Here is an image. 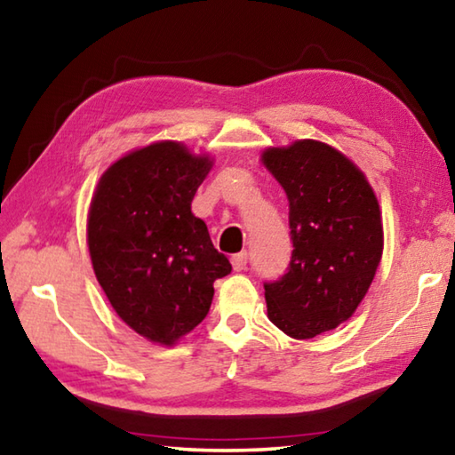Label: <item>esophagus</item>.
<instances>
[{"label":"esophagus","mask_w":455,"mask_h":455,"mask_svg":"<svg viewBox=\"0 0 455 455\" xmlns=\"http://www.w3.org/2000/svg\"><path fill=\"white\" fill-rule=\"evenodd\" d=\"M246 259H249V255H246V251L236 252V255L230 257V263H233L235 271H243V268L246 267Z\"/></svg>","instance_id":"esophagus-1"}]
</instances>
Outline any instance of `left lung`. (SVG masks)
I'll return each mask as SVG.
<instances>
[{"label":"left lung","instance_id":"left-lung-1","mask_svg":"<svg viewBox=\"0 0 455 455\" xmlns=\"http://www.w3.org/2000/svg\"><path fill=\"white\" fill-rule=\"evenodd\" d=\"M289 198L292 255L265 283L267 311L283 333L311 339L347 321L371 284L383 252L381 212L363 172L317 140L263 152Z\"/></svg>","mask_w":455,"mask_h":455}]
</instances>
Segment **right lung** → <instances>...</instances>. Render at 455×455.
I'll return each instance as SVG.
<instances>
[{"instance_id":"obj_1","label":"right lung","mask_w":455,"mask_h":455,"mask_svg":"<svg viewBox=\"0 0 455 455\" xmlns=\"http://www.w3.org/2000/svg\"><path fill=\"white\" fill-rule=\"evenodd\" d=\"M212 168L180 142L144 146L102 174L88 212L96 279L138 335L174 345L211 309L214 281L233 267L190 211Z\"/></svg>"}]
</instances>
